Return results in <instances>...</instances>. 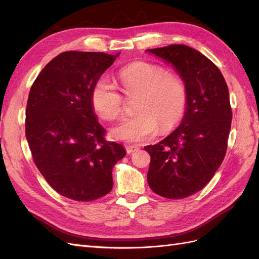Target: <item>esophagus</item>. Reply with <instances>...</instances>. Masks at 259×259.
<instances>
[{"instance_id": "1", "label": "esophagus", "mask_w": 259, "mask_h": 259, "mask_svg": "<svg viewBox=\"0 0 259 259\" xmlns=\"http://www.w3.org/2000/svg\"><path fill=\"white\" fill-rule=\"evenodd\" d=\"M139 150V147H137V146H125V151H126V153H133V152H135V151H138Z\"/></svg>"}]
</instances>
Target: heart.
Wrapping results in <instances>:
<instances>
[{
  "mask_svg": "<svg viewBox=\"0 0 259 259\" xmlns=\"http://www.w3.org/2000/svg\"><path fill=\"white\" fill-rule=\"evenodd\" d=\"M120 89L125 97H137L134 117L125 118L110 131L114 139L140 144L161 131L172 129L183 118L187 91L179 76L158 64L135 62L119 71ZM91 106L103 120L111 121L122 111L123 99L113 83L100 76L91 89Z\"/></svg>",
  "mask_w": 259,
  "mask_h": 259,
  "instance_id": "b5f03b06",
  "label": "heart"
}]
</instances>
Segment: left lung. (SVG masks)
<instances>
[{
  "label": "left lung",
  "instance_id": "1",
  "mask_svg": "<svg viewBox=\"0 0 259 259\" xmlns=\"http://www.w3.org/2000/svg\"><path fill=\"white\" fill-rule=\"evenodd\" d=\"M174 65L187 91L180 125L157 145L150 155L147 180L157 195L181 199L201 190L221 167L232 125L228 87L216 65L199 51L184 45L150 49Z\"/></svg>",
  "mask_w": 259,
  "mask_h": 259
}]
</instances>
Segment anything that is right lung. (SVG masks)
<instances>
[{"mask_svg": "<svg viewBox=\"0 0 259 259\" xmlns=\"http://www.w3.org/2000/svg\"><path fill=\"white\" fill-rule=\"evenodd\" d=\"M119 54L63 52L31 87L25 136L33 161L48 184L70 199L106 196L113 187L114 164L125 156L122 146L104 139L90 99L95 82Z\"/></svg>", "mask_w": 259, "mask_h": 259, "instance_id": "right-lung-1", "label": "right lung"}]
</instances>
